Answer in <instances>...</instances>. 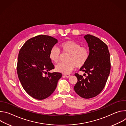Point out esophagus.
<instances>
[{
    "mask_svg": "<svg viewBox=\"0 0 126 126\" xmlns=\"http://www.w3.org/2000/svg\"><path fill=\"white\" fill-rule=\"evenodd\" d=\"M64 76L66 77V78H69L70 77V74H65Z\"/></svg>",
    "mask_w": 126,
    "mask_h": 126,
    "instance_id": "34e87169",
    "label": "esophagus"
}]
</instances>
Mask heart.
<instances>
[{"instance_id": "heart-1", "label": "heart", "mask_w": 126, "mask_h": 126, "mask_svg": "<svg viewBox=\"0 0 126 126\" xmlns=\"http://www.w3.org/2000/svg\"><path fill=\"white\" fill-rule=\"evenodd\" d=\"M63 53H67V62H62L56 66V70L64 74H68L76 67L80 68L87 62L89 57V50L86 46H81L77 42L67 40L62 42L59 45ZM49 57L51 61L57 63L60 58V51L56 47H53L50 50Z\"/></svg>"}]
</instances>
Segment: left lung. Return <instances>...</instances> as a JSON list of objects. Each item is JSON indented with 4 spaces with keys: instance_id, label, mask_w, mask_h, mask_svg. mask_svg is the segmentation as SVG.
Here are the masks:
<instances>
[{
    "instance_id": "left-lung-1",
    "label": "left lung",
    "mask_w": 126,
    "mask_h": 126,
    "mask_svg": "<svg viewBox=\"0 0 126 126\" xmlns=\"http://www.w3.org/2000/svg\"><path fill=\"white\" fill-rule=\"evenodd\" d=\"M84 38L88 44L90 54L80 71L85 72L87 76L83 78L75 73L78 81L74 89L82 98L90 99L99 95L105 87L110 72L111 60L108 48L103 41L90 34Z\"/></svg>"
}]
</instances>
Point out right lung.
<instances>
[{"instance_id":"add662e5","label":"right lung","mask_w":126,"mask_h":126,"mask_svg":"<svg viewBox=\"0 0 126 126\" xmlns=\"http://www.w3.org/2000/svg\"><path fill=\"white\" fill-rule=\"evenodd\" d=\"M57 42L50 36L39 35L28 40L20 49L18 76L24 90L34 99L43 100L50 96L62 77L61 73L49 72L54 69L49 53ZM44 74H48L44 76Z\"/></svg>"}]
</instances>
